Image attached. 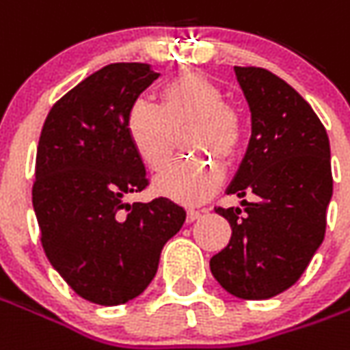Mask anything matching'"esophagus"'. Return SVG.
Instances as JSON below:
<instances>
[{
    "mask_svg": "<svg viewBox=\"0 0 350 350\" xmlns=\"http://www.w3.org/2000/svg\"><path fill=\"white\" fill-rule=\"evenodd\" d=\"M200 210H187V224H193L195 219H199L200 217Z\"/></svg>",
    "mask_w": 350,
    "mask_h": 350,
    "instance_id": "obj_1",
    "label": "esophagus"
}]
</instances>
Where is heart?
I'll return each instance as SVG.
<instances>
[{"label": "heart", "mask_w": 350, "mask_h": 350, "mask_svg": "<svg viewBox=\"0 0 350 350\" xmlns=\"http://www.w3.org/2000/svg\"><path fill=\"white\" fill-rule=\"evenodd\" d=\"M189 126L183 144L189 151L233 161L241 150L244 119L226 104V92L206 75L187 72L161 89V106L136 100L126 113V134L140 159L161 170L172 159L176 134ZM224 170L214 159L178 161L155 180V191L182 204H200L214 195Z\"/></svg>", "instance_id": "b5f03b06"}]
</instances>
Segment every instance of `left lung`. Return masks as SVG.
Here are the masks:
<instances>
[{"label": "left lung", "mask_w": 350, "mask_h": 350, "mask_svg": "<svg viewBox=\"0 0 350 350\" xmlns=\"http://www.w3.org/2000/svg\"><path fill=\"white\" fill-rule=\"evenodd\" d=\"M234 73L250 106L252 136L227 193L244 208H216L231 241L212 256L210 271L234 297L269 299L297 282L324 241L334 191L329 140L284 79L254 66H234Z\"/></svg>", "instance_id": "obj_1"}]
</instances>
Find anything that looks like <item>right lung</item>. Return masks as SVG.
<instances>
[{"label":"right lung","instance_id":"right-lung-1","mask_svg":"<svg viewBox=\"0 0 350 350\" xmlns=\"http://www.w3.org/2000/svg\"><path fill=\"white\" fill-rule=\"evenodd\" d=\"M157 77L150 64L104 66L51 107L39 136L31 202L43 250L73 292L96 305L138 297L185 221L165 197L124 200L150 183L126 113Z\"/></svg>","mask_w":350,"mask_h":350}]
</instances>
